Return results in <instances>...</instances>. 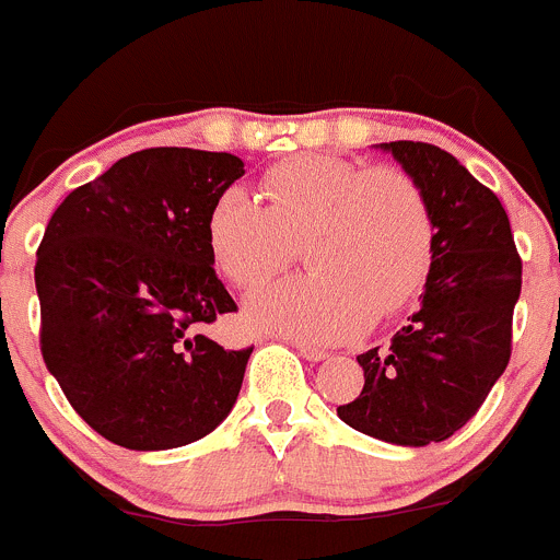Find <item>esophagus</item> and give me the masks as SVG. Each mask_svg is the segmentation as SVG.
Here are the masks:
<instances>
[{
    "label": "esophagus",
    "instance_id": "obj_1",
    "mask_svg": "<svg viewBox=\"0 0 560 560\" xmlns=\"http://www.w3.org/2000/svg\"><path fill=\"white\" fill-rule=\"evenodd\" d=\"M296 348V353L303 355L305 361H325L328 359V353H325L323 348H311V345H305V341H291Z\"/></svg>",
    "mask_w": 560,
    "mask_h": 560
}]
</instances>
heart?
I'll return each mask as SVG.
<instances>
[{
  "instance_id": "1",
  "label": "heart",
  "mask_w": 560,
  "mask_h": 560,
  "mask_svg": "<svg viewBox=\"0 0 560 560\" xmlns=\"http://www.w3.org/2000/svg\"><path fill=\"white\" fill-rule=\"evenodd\" d=\"M264 205L230 187L207 212L212 264L237 289H255L294 257L303 241L308 275L249 296L257 328L308 341L359 334L387 319L427 283L434 224L415 179L395 167H361L300 153L269 167Z\"/></svg>"
}]
</instances>
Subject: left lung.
Listing matches in <instances>:
<instances>
[{"mask_svg": "<svg viewBox=\"0 0 560 560\" xmlns=\"http://www.w3.org/2000/svg\"><path fill=\"white\" fill-rule=\"evenodd\" d=\"M375 148L423 192L434 252L420 308L389 348L355 355L364 389L336 415L355 432L420 448L463 429L508 368L522 260L502 201L452 153L409 140Z\"/></svg>", "mask_w": 560, "mask_h": 560, "instance_id": "obj_1", "label": "left lung"}]
</instances>
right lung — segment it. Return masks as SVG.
Returning a JSON list of instances; mask_svg holds the SVG:
<instances>
[{
	"instance_id": "obj_1",
	"label": "right lung",
	"mask_w": 560,
	"mask_h": 560,
	"mask_svg": "<svg viewBox=\"0 0 560 560\" xmlns=\"http://www.w3.org/2000/svg\"><path fill=\"white\" fill-rule=\"evenodd\" d=\"M241 176L232 153L148 148L69 192L49 219L36 255L44 364L117 446H187L235 407L252 348L205 334L235 311L205 226Z\"/></svg>"
}]
</instances>
